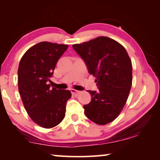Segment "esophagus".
Listing matches in <instances>:
<instances>
[{"label":"esophagus","mask_w":160,"mask_h":160,"mask_svg":"<svg viewBox=\"0 0 160 160\" xmlns=\"http://www.w3.org/2000/svg\"><path fill=\"white\" fill-rule=\"evenodd\" d=\"M70 92H71V93H72V95L75 96V97L78 96V94H79L80 92V91H78V90H70Z\"/></svg>","instance_id":"1"}]
</instances>
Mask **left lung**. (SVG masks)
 I'll use <instances>...</instances> for the list:
<instances>
[{"label": "left lung", "instance_id": "left-lung-1", "mask_svg": "<svg viewBox=\"0 0 160 160\" xmlns=\"http://www.w3.org/2000/svg\"><path fill=\"white\" fill-rule=\"evenodd\" d=\"M89 73L96 78L99 91L88 90L91 102L85 114L99 125L112 122L125 106L132 86V63L126 48L115 40L99 37L72 45Z\"/></svg>", "mask_w": 160, "mask_h": 160}]
</instances>
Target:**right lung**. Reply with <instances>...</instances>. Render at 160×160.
<instances>
[{
    "instance_id": "obj_1",
    "label": "right lung",
    "mask_w": 160,
    "mask_h": 160,
    "mask_svg": "<svg viewBox=\"0 0 160 160\" xmlns=\"http://www.w3.org/2000/svg\"><path fill=\"white\" fill-rule=\"evenodd\" d=\"M68 46L42 42L29 48L18 68V90L32 120L45 128L60 123L66 114L71 92L48 84L58 59Z\"/></svg>"
}]
</instances>
